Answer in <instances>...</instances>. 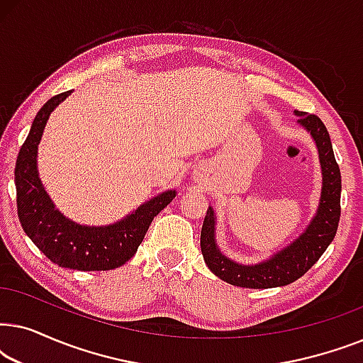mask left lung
Wrapping results in <instances>:
<instances>
[{
	"mask_svg": "<svg viewBox=\"0 0 363 363\" xmlns=\"http://www.w3.org/2000/svg\"><path fill=\"white\" fill-rule=\"evenodd\" d=\"M299 123L304 125L314 137L319 148V160L322 167V195L317 215L301 238L277 252L269 261L255 266H241L228 259L215 245V215L208 208L201 228V255L213 274L233 286L251 287V289H267V287L287 286L306 274L319 261L324 251L335 238L340 220V190L342 178L339 163L335 162L329 132L324 122L314 113L296 111Z\"/></svg>",
	"mask_w": 363,
	"mask_h": 363,
	"instance_id": "1",
	"label": "left lung"
}]
</instances>
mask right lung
<instances>
[{
    "mask_svg": "<svg viewBox=\"0 0 363 363\" xmlns=\"http://www.w3.org/2000/svg\"><path fill=\"white\" fill-rule=\"evenodd\" d=\"M69 94H57L39 108L19 150L14 167L18 216L24 233L54 264L77 271H111L135 255L153 218L175 198V191L162 193L111 226L89 228L64 218L41 185L36 155L49 116Z\"/></svg>",
    "mask_w": 363,
    "mask_h": 363,
    "instance_id": "add662e5",
    "label": "right lung"
}]
</instances>
